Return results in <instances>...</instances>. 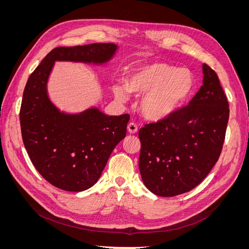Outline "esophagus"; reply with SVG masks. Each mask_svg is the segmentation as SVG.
<instances>
[{"label":"esophagus","instance_id":"obj_1","mask_svg":"<svg viewBox=\"0 0 249 249\" xmlns=\"http://www.w3.org/2000/svg\"><path fill=\"white\" fill-rule=\"evenodd\" d=\"M127 131H129V133H131V134L137 133V131H138L137 124L135 123H130L129 124H127Z\"/></svg>","mask_w":249,"mask_h":249}]
</instances>
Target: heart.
<instances>
[{
  "label": "heart",
  "instance_id": "b5f03b06",
  "mask_svg": "<svg viewBox=\"0 0 249 249\" xmlns=\"http://www.w3.org/2000/svg\"><path fill=\"white\" fill-rule=\"evenodd\" d=\"M195 87V77L188 69L165 62L140 64L130 71L124 85H115L118 99L124 100L126 90L144 94L140 102L142 114L148 119L166 118L179 109Z\"/></svg>",
  "mask_w": 249,
  "mask_h": 249
}]
</instances>
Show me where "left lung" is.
Here are the masks:
<instances>
[{
  "mask_svg": "<svg viewBox=\"0 0 249 249\" xmlns=\"http://www.w3.org/2000/svg\"><path fill=\"white\" fill-rule=\"evenodd\" d=\"M202 71V85L187 106L139 130L141 178L147 189L159 196L192 190L221 154L229 102L215 71L203 64Z\"/></svg>",
  "mask_w": 249,
  "mask_h": 249,
  "instance_id": "obj_1",
  "label": "left lung"
}]
</instances>
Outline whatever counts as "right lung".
Instances as JSON below:
<instances>
[{"mask_svg": "<svg viewBox=\"0 0 249 249\" xmlns=\"http://www.w3.org/2000/svg\"><path fill=\"white\" fill-rule=\"evenodd\" d=\"M114 43L52 50L30 74L19 111L24 145L36 170L65 191H84L100 178L113 149L125 137L130 115L108 116L99 109L80 114L60 112L51 103L47 82L55 61L105 63Z\"/></svg>", "mask_w": 249, "mask_h": 249, "instance_id": "right-lung-1", "label": "right lung"}]
</instances>
